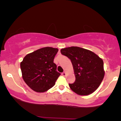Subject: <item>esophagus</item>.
I'll use <instances>...</instances> for the list:
<instances>
[{
  "label": "esophagus",
  "instance_id": "esophagus-1",
  "mask_svg": "<svg viewBox=\"0 0 121 121\" xmlns=\"http://www.w3.org/2000/svg\"><path fill=\"white\" fill-rule=\"evenodd\" d=\"M62 75L64 76V77H65V76L67 75V73H66L65 72H63V73H62Z\"/></svg>",
  "mask_w": 121,
  "mask_h": 121
}]
</instances>
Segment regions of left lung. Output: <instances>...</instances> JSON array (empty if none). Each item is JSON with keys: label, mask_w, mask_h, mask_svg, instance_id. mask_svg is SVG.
<instances>
[{"label": "left lung", "mask_w": 121, "mask_h": 121, "mask_svg": "<svg viewBox=\"0 0 121 121\" xmlns=\"http://www.w3.org/2000/svg\"><path fill=\"white\" fill-rule=\"evenodd\" d=\"M60 52L70 59L73 67L75 81L69 84L72 90L83 96L95 91L105 75L102 59L92 51L79 47L62 48Z\"/></svg>", "instance_id": "8db88e82"}]
</instances>
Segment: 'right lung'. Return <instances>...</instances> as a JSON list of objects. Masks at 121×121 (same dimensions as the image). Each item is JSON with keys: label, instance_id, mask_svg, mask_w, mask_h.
<instances>
[{"label": "right lung", "instance_id": "right-lung-1", "mask_svg": "<svg viewBox=\"0 0 121 121\" xmlns=\"http://www.w3.org/2000/svg\"><path fill=\"white\" fill-rule=\"evenodd\" d=\"M58 49L47 47L27 54L20 63L22 77L35 91H47L55 85L60 74L53 62Z\"/></svg>", "mask_w": 121, "mask_h": 121}]
</instances>
